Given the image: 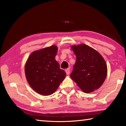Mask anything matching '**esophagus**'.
<instances>
[{"instance_id":"34e87169","label":"esophagus","mask_w":126,"mask_h":126,"mask_svg":"<svg viewBox=\"0 0 126 126\" xmlns=\"http://www.w3.org/2000/svg\"><path fill=\"white\" fill-rule=\"evenodd\" d=\"M65 71L66 74L67 75H69V74H70V69L69 68H68V69H66L65 70Z\"/></svg>"}]
</instances>
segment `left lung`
Wrapping results in <instances>:
<instances>
[{"instance_id": "1", "label": "left lung", "mask_w": 126, "mask_h": 126, "mask_svg": "<svg viewBox=\"0 0 126 126\" xmlns=\"http://www.w3.org/2000/svg\"><path fill=\"white\" fill-rule=\"evenodd\" d=\"M71 49L76 56V61L71 78L86 93L98 89L107 74V67L102 56L85 44L73 45Z\"/></svg>"}]
</instances>
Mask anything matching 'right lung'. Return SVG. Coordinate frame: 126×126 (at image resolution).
I'll use <instances>...</instances> for the list:
<instances>
[{
  "instance_id": "obj_1",
  "label": "right lung",
  "mask_w": 126,
  "mask_h": 126,
  "mask_svg": "<svg viewBox=\"0 0 126 126\" xmlns=\"http://www.w3.org/2000/svg\"><path fill=\"white\" fill-rule=\"evenodd\" d=\"M57 50L56 45H52L35 51L26 62V79L31 87L39 94L51 95L65 78V71L55 60Z\"/></svg>"
}]
</instances>
